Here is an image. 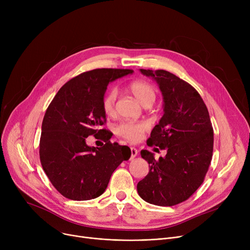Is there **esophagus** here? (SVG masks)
Wrapping results in <instances>:
<instances>
[{"mask_svg": "<svg viewBox=\"0 0 250 250\" xmlns=\"http://www.w3.org/2000/svg\"><path fill=\"white\" fill-rule=\"evenodd\" d=\"M138 155V150L135 147H130V159H134Z\"/></svg>", "mask_w": 250, "mask_h": 250, "instance_id": "obj_1", "label": "esophagus"}]
</instances>
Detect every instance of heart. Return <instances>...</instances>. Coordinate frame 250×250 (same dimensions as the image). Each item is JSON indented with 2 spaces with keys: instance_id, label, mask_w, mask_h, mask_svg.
<instances>
[{
  "instance_id": "obj_1",
  "label": "heart",
  "mask_w": 250,
  "mask_h": 250,
  "mask_svg": "<svg viewBox=\"0 0 250 250\" xmlns=\"http://www.w3.org/2000/svg\"><path fill=\"white\" fill-rule=\"evenodd\" d=\"M128 90L144 106H151L157 97L155 87L144 80H137L130 82L127 85ZM117 98V92L114 88L108 89L102 98V109L106 115H112L114 113L115 101ZM149 129V125L146 123H130L125 122L115 127V134L128 142H140L145 133Z\"/></svg>"
}]
</instances>
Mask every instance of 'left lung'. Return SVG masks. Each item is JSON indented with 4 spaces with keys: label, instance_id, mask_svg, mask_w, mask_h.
I'll return each mask as SVG.
<instances>
[{
    "label": "left lung",
    "instance_id": "obj_1",
    "mask_svg": "<svg viewBox=\"0 0 250 250\" xmlns=\"http://www.w3.org/2000/svg\"><path fill=\"white\" fill-rule=\"evenodd\" d=\"M141 73L155 79L164 99V114L147 145L167 154L155 159L152 152L141 151L149 173L137 189L144 201L171 207L188 200L204 182L213 156V126L203 98L190 84L165 70Z\"/></svg>",
    "mask_w": 250,
    "mask_h": 250
}]
</instances>
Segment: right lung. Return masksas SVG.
<instances>
[{
	"label": "right lung",
	"instance_id": "1",
	"mask_svg": "<svg viewBox=\"0 0 250 250\" xmlns=\"http://www.w3.org/2000/svg\"><path fill=\"white\" fill-rule=\"evenodd\" d=\"M133 70L95 69L65 83L45 111L39 142L41 163L51 185L64 198L88 201L106 189L111 174L130 157V149L110 142L102 98L109 82ZM98 135L99 148L86 137Z\"/></svg>",
	"mask_w": 250,
	"mask_h": 250
}]
</instances>
